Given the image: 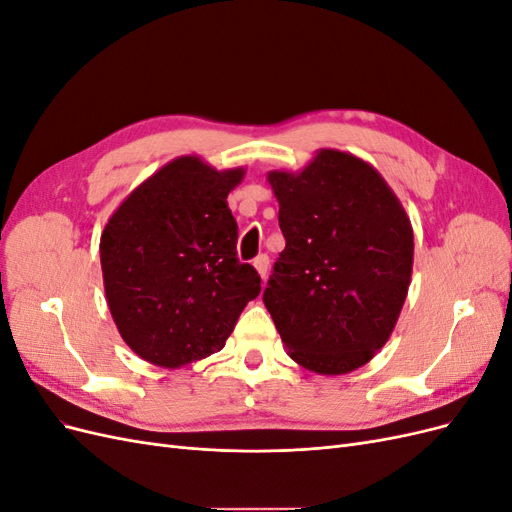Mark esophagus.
Segmentation results:
<instances>
[{
	"mask_svg": "<svg viewBox=\"0 0 512 512\" xmlns=\"http://www.w3.org/2000/svg\"><path fill=\"white\" fill-rule=\"evenodd\" d=\"M254 269L258 271V275L265 280L267 277V271H269V256L267 254H260L254 258Z\"/></svg>",
	"mask_w": 512,
	"mask_h": 512,
	"instance_id": "obj_1",
	"label": "esophagus"
}]
</instances>
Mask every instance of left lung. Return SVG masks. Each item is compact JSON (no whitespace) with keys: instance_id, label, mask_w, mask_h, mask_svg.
I'll return each instance as SVG.
<instances>
[{"instance_id":"obj_1","label":"left lung","mask_w":512,"mask_h":512,"mask_svg":"<svg viewBox=\"0 0 512 512\" xmlns=\"http://www.w3.org/2000/svg\"><path fill=\"white\" fill-rule=\"evenodd\" d=\"M286 247L262 294L294 363L320 376L363 367L406 303L414 232L369 162L318 149L297 173L271 170Z\"/></svg>"}]
</instances>
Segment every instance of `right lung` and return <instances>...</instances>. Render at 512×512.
Masks as SVG:
<instances>
[{"label":"right lung","mask_w":512,"mask_h":512,"mask_svg":"<svg viewBox=\"0 0 512 512\" xmlns=\"http://www.w3.org/2000/svg\"><path fill=\"white\" fill-rule=\"evenodd\" d=\"M245 168L218 170L198 156L164 164L123 198L100 237L106 303L134 354L179 369L220 352L260 294L237 258L228 194Z\"/></svg>","instance_id":"obj_1"}]
</instances>
